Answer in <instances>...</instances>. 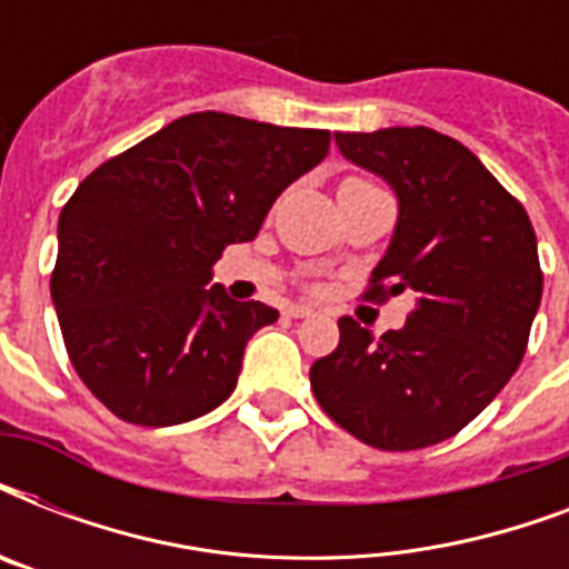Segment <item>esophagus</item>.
<instances>
[{"label": "esophagus", "mask_w": 569, "mask_h": 569, "mask_svg": "<svg viewBox=\"0 0 569 569\" xmlns=\"http://www.w3.org/2000/svg\"><path fill=\"white\" fill-rule=\"evenodd\" d=\"M286 312H289L292 319H307V316H312V307L310 303H292V307H286Z\"/></svg>", "instance_id": "esophagus-1"}]
</instances>
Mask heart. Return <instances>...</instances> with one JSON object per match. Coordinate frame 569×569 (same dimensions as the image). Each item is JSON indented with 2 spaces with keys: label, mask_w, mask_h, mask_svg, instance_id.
<instances>
[{
  "label": "heart",
  "mask_w": 569,
  "mask_h": 569,
  "mask_svg": "<svg viewBox=\"0 0 569 569\" xmlns=\"http://www.w3.org/2000/svg\"><path fill=\"white\" fill-rule=\"evenodd\" d=\"M342 186H375V182L363 180V177H348V180H342ZM342 186H339V189H342Z\"/></svg>",
  "instance_id": "b5f03b06"
}]
</instances>
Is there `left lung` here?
Listing matches in <instances>:
<instances>
[{
  "label": "left lung",
  "mask_w": 569,
  "mask_h": 569,
  "mask_svg": "<svg viewBox=\"0 0 569 569\" xmlns=\"http://www.w3.org/2000/svg\"><path fill=\"white\" fill-rule=\"evenodd\" d=\"M337 144L398 194L396 236L366 298L410 289L416 307L383 337L342 316L310 387L366 446L425 449L467 428L522 363L543 295L535 227L476 153L437 129L337 132Z\"/></svg>",
  "instance_id": "left-lung-1"
}]
</instances>
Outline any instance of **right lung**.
I'll return each instance as SVG.
<instances>
[{"label": "right lung", "mask_w": 569, "mask_h": 569, "mask_svg": "<svg viewBox=\"0 0 569 569\" xmlns=\"http://www.w3.org/2000/svg\"><path fill=\"white\" fill-rule=\"evenodd\" d=\"M328 147V129L197 111L79 182L49 292L76 375L118 419L164 428L230 398L248 339L277 310L206 286L212 262L257 239Z\"/></svg>", "instance_id": "right-lung-1"}]
</instances>
